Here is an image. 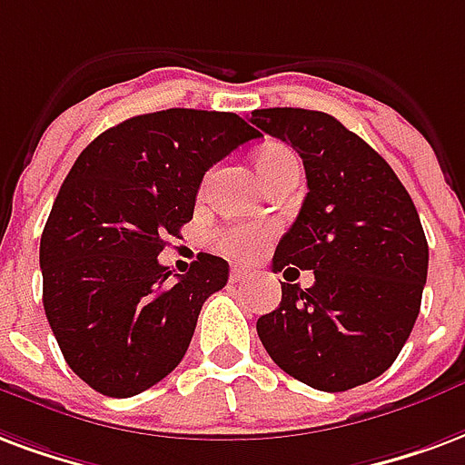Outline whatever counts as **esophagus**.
Masks as SVG:
<instances>
[{"instance_id": "esophagus-1", "label": "esophagus", "mask_w": 465, "mask_h": 465, "mask_svg": "<svg viewBox=\"0 0 465 465\" xmlns=\"http://www.w3.org/2000/svg\"><path fill=\"white\" fill-rule=\"evenodd\" d=\"M249 276H251L249 271L242 266H233L232 271H229V281H232V283H242V281H246Z\"/></svg>"}]
</instances>
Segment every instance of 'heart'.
I'll list each match as a JSON object with an SVG mask.
<instances>
[{
	"instance_id": "heart-1",
	"label": "heart",
	"mask_w": 465,
	"mask_h": 465,
	"mask_svg": "<svg viewBox=\"0 0 465 465\" xmlns=\"http://www.w3.org/2000/svg\"><path fill=\"white\" fill-rule=\"evenodd\" d=\"M295 164H298V157L291 147L285 145H266L256 154V170H259L263 184L288 167H295ZM268 236H271L268 226H261V223H233L226 229H219L212 236V243H214L216 251H222L223 256L246 261L253 259L266 246Z\"/></svg>"
}]
</instances>
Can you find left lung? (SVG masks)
<instances>
[{
	"label": "left lung",
	"instance_id": "left-lung-1",
	"mask_svg": "<svg viewBox=\"0 0 465 465\" xmlns=\"http://www.w3.org/2000/svg\"><path fill=\"white\" fill-rule=\"evenodd\" d=\"M251 123L301 154L308 194L273 253L315 283H283L261 315L271 360L302 384L345 391L397 360L421 308L429 243L416 206L384 157L328 113L263 108Z\"/></svg>",
	"mask_w": 465,
	"mask_h": 465
}]
</instances>
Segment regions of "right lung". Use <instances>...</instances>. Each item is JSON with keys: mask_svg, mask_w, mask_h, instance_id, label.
<instances>
[{"mask_svg": "<svg viewBox=\"0 0 465 465\" xmlns=\"http://www.w3.org/2000/svg\"><path fill=\"white\" fill-rule=\"evenodd\" d=\"M259 130L236 113L170 108L110 127L78 154L41 233L44 311L68 367L105 397L164 380L229 263L199 253L187 276L157 256L194 214L204 172Z\"/></svg>", "mask_w": 465, "mask_h": 465, "instance_id": "add662e5", "label": "right lung"}]
</instances>
